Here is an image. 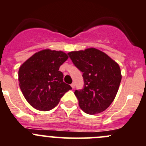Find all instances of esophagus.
Here are the masks:
<instances>
[{"instance_id":"1","label":"esophagus","mask_w":146,"mask_h":146,"mask_svg":"<svg viewBox=\"0 0 146 146\" xmlns=\"http://www.w3.org/2000/svg\"><path fill=\"white\" fill-rule=\"evenodd\" d=\"M71 87H72V89H74V87H75V84H74V82L72 83V84H71Z\"/></svg>"}]
</instances>
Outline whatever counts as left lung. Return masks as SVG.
I'll return each mask as SVG.
<instances>
[{"label":"left lung","instance_id":"left-lung-1","mask_svg":"<svg viewBox=\"0 0 146 146\" xmlns=\"http://www.w3.org/2000/svg\"><path fill=\"white\" fill-rule=\"evenodd\" d=\"M74 66L83 73L84 88L74 95L80 108L90 115L100 113L113 102L122 76L119 65L95 48L68 53Z\"/></svg>","mask_w":146,"mask_h":146}]
</instances>
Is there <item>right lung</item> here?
I'll return each instance as SVG.
<instances>
[{
    "label": "right lung",
    "instance_id": "obj_1",
    "mask_svg": "<svg viewBox=\"0 0 146 146\" xmlns=\"http://www.w3.org/2000/svg\"><path fill=\"white\" fill-rule=\"evenodd\" d=\"M68 59L61 51L44 49L34 54L19 70V82L25 99L38 110L48 111L59 104L66 92L72 90L64 82L59 71Z\"/></svg>",
    "mask_w": 146,
    "mask_h": 146
}]
</instances>
